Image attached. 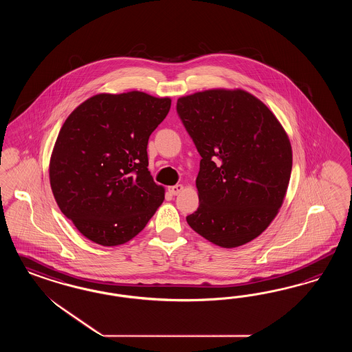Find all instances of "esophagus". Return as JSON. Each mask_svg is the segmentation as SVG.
Returning <instances> with one entry per match:
<instances>
[{
  "instance_id": "obj_1",
  "label": "esophagus",
  "mask_w": 352,
  "mask_h": 352,
  "mask_svg": "<svg viewBox=\"0 0 352 352\" xmlns=\"http://www.w3.org/2000/svg\"><path fill=\"white\" fill-rule=\"evenodd\" d=\"M183 190H184V187H183L182 184H175V186L169 187V192H170L171 195H178V193H181Z\"/></svg>"
}]
</instances>
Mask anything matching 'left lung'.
<instances>
[{
  "instance_id": "obj_1",
  "label": "left lung",
  "mask_w": 352,
  "mask_h": 352,
  "mask_svg": "<svg viewBox=\"0 0 352 352\" xmlns=\"http://www.w3.org/2000/svg\"><path fill=\"white\" fill-rule=\"evenodd\" d=\"M177 111L203 157L193 231L222 248L254 240L275 219L288 191L293 153L270 108L243 89L181 96Z\"/></svg>"
}]
</instances>
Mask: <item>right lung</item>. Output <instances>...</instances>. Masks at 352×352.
Returning <instances> with one entry per match:
<instances>
[{
  "label": "right lung",
  "mask_w": 352,
  "mask_h": 352,
  "mask_svg": "<svg viewBox=\"0 0 352 352\" xmlns=\"http://www.w3.org/2000/svg\"><path fill=\"white\" fill-rule=\"evenodd\" d=\"M169 96L100 93L64 121L49 178L54 199L78 232L103 246L125 244L146 227L165 188L148 171L149 135L166 118Z\"/></svg>",
  "instance_id": "obj_1"
}]
</instances>
